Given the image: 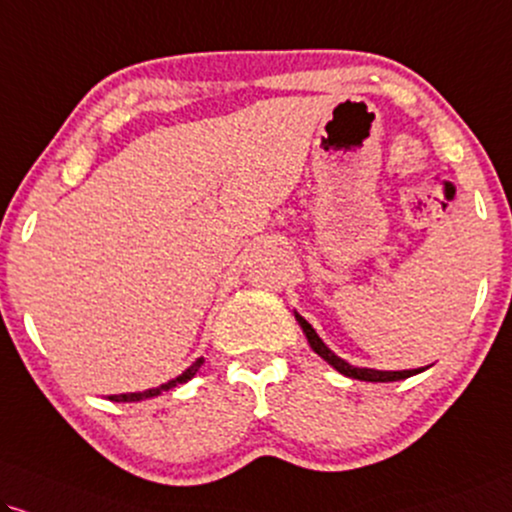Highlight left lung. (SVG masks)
Segmentation results:
<instances>
[{
    "label": "left lung",
    "instance_id": "8db88e82",
    "mask_svg": "<svg viewBox=\"0 0 512 512\" xmlns=\"http://www.w3.org/2000/svg\"><path fill=\"white\" fill-rule=\"evenodd\" d=\"M296 320H299L301 330H304L308 344H311V349H313L315 353H318L320 358H325V361L330 363L334 370H339V372H342V375L351 377V380H363V382H396V380H406V377L418 375V372L425 370V368H418V370H372V368H356V365L346 363L344 358H339L337 353L327 349L323 339L318 337V332L313 330L311 323H308L306 318H301V315L296 313Z\"/></svg>",
    "mask_w": 512,
    "mask_h": 512
}]
</instances>
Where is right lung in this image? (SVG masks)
I'll list each match as a JSON object with an SVG mask.
<instances>
[{"instance_id": "add662e5", "label": "right lung", "mask_w": 512, "mask_h": 512, "mask_svg": "<svg viewBox=\"0 0 512 512\" xmlns=\"http://www.w3.org/2000/svg\"><path fill=\"white\" fill-rule=\"evenodd\" d=\"M201 363H204V358H197V361L189 365V368L182 372V375H178V377H175V380H170L166 384H161V387H156V389L135 391V394H113V396H109V399L116 401V403H130V401H142V399H151V396H159V394H163V391H168V389L178 387V384H185L187 380H192V377L199 372Z\"/></svg>"}]
</instances>
